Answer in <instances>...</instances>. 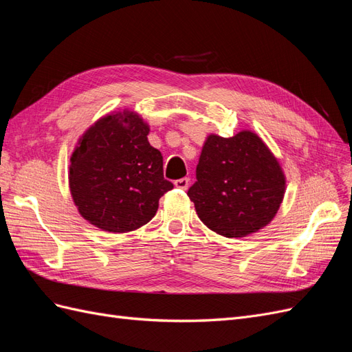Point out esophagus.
<instances>
[{
    "mask_svg": "<svg viewBox=\"0 0 352 352\" xmlns=\"http://www.w3.org/2000/svg\"><path fill=\"white\" fill-rule=\"evenodd\" d=\"M189 185V179L188 177H182V179H177L175 180V186L179 189H188Z\"/></svg>",
    "mask_w": 352,
    "mask_h": 352,
    "instance_id": "obj_1",
    "label": "esophagus"
}]
</instances>
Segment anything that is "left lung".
I'll return each mask as SVG.
<instances>
[{
  "label": "left lung",
  "instance_id": "8db88e82",
  "mask_svg": "<svg viewBox=\"0 0 352 352\" xmlns=\"http://www.w3.org/2000/svg\"><path fill=\"white\" fill-rule=\"evenodd\" d=\"M285 190L279 160L257 133L245 129L232 138H206L188 197L208 229L243 238L274 219Z\"/></svg>",
  "mask_w": 352,
  "mask_h": 352
}]
</instances>
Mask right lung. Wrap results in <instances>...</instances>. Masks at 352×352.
<instances>
[{"instance_id": "1", "label": "right lung", "mask_w": 352, "mask_h": 352, "mask_svg": "<svg viewBox=\"0 0 352 352\" xmlns=\"http://www.w3.org/2000/svg\"><path fill=\"white\" fill-rule=\"evenodd\" d=\"M148 133L150 124L124 109L100 117L79 138L70 155L69 188L79 214L95 228L110 233L140 229L173 189Z\"/></svg>"}]
</instances>
